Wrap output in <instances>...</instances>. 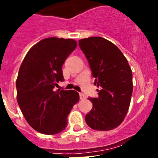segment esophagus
<instances>
[{
    "mask_svg": "<svg viewBox=\"0 0 158 158\" xmlns=\"http://www.w3.org/2000/svg\"><path fill=\"white\" fill-rule=\"evenodd\" d=\"M79 98H80V99H85V95H84L83 93H79Z\"/></svg>",
    "mask_w": 158,
    "mask_h": 158,
    "instance_id": "34e87169",
    "label": "esophagus"
}]
</instances>
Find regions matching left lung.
I'll use <instances>...</instances> for the list:
<instances>
[{"label":"left lung","instance_id":"1","mask_svg":"<svg viewBox=\"0 0 158 158\" xmlns=\"http://www.w3.org/2000/svg\"><path fill=\"white\" fill-rule=\"evenodd\" d=\"M79 45L95 78L94 84L100 88L98 98H89L93 106L85 122L93 130H112L120 125L128 111L132 71L122 51L105 38H84Z\"/></svg>","mask_w":158,"mask_h":158}]
</instances>
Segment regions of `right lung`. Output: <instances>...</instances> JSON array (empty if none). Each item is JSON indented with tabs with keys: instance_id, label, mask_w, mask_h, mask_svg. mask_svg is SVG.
Returning <instances> with one entry per match:
<instances>
[{
	"instance_id": "right-lung-1",
	"label": "right lung",
	"mask_w": 158,
	"mask_h": 158,
	"mask_svg": "<svg viewBox=\"0 0 158 158\" xmlns=\"http://www.w3.org/2000/svg\"><path fill=\"white\" fill-rule=\"evenodd\" d=\"M77 47L73 39L49 37L30 49L16 81L17 100L27 123L36 131L56 135L67 126V118L79 95L56 90L63 81L62 66Z\"/></svg>"
}]
</instances>
